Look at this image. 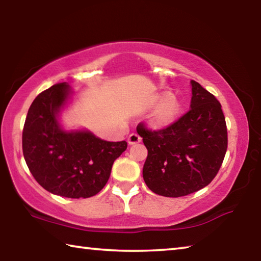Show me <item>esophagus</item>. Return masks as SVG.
<instances>
[{"mask_svg": "<svg viewBox=\"0 0 261 261\" xmlns=\"http://www.w3.org/2000/svg\"><path fill=\"white\" fill-rule=\"evenodd\" d=\"M141 141V137L137 134H131L129 136V138H127V144L129 145H135V144H138Z\"/></svg>", "mask_w": 261, "mask_h": 261, "instance_id": "34e87169", "label": "esophagus"}]
</instances>
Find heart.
I'll return each mask as SVG.
<instances>
[{
  "label": "heart",
  "instance_id": "1",
  "mask_svg": "<svg viewBox=\"0 0 261 261\" xmlns=\"http://www.w3.org/2000/svg\"><path fill=\"white\" fill-rule=\"evenodd\" d=\"M163 100L158 105L152 116V124L156 127H165L176 121L180 113V105L174 96L162 95Z\"/></svg>",
  "mask_w": 261,
  "mask_h": 261
}]
</instances>
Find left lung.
Returning <instances> with one entry per match:
<instances>
[{"label": "left lung", "instance_id": "8db88e82", "mask_svg": "<svg viewBox=\"0 0 261 261\" xmlns=\"http://www.w3.org/2000/svg\"><path fill=\"white\" fill-rule=\"evenodd\" d=\"M190 84V110L177 122L159 131L137 126L148 151L143 177L159 196L183 197L207 187L227 152V125L220 102L199 83Z\"/></svg>", "mask_w": 261, "mask_h": 261}]
</instances>
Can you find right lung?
<instances>
[{"label": "right lung", "instance_id": "obj_1", "mask_svg": "<svg viewBox=\"0 0 261 261\" xmlns=\"http://www.w3.org/2000/svg\"><path fill=\"white\" fill-rule=\"evenodd\" d=\"M74 91L55 84L31 105L23 130V154L31 174L56 196L90 198L108 182L114 161L126 141H107L87 129H65L61 123Z\"/></svg>", "mask_w": 261, "mask_h": 261}]
</instances>
